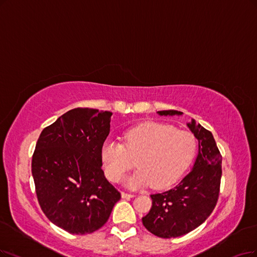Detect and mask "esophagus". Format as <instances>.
<instances>
[{
	"label": "esophagus",
	"mask_w": 257,
	"mask_h": 257,
	"mask_svg": "<svg viewBox=\"0 0 257 257\" xmlns=\"http://www.w3.org/2000/svg\"><path fill=\"white\" fill-rule=\"evenodd\" d=\"M135 195L134 194H128V193H125V192H121V198L123 199H130V198H134Z\"/></svg>",
	"instance_id": "obj_1"
}]
</instances>
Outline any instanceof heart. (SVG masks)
<instances>
[{
  "mask_svg": "<svg viewBox=\"0 0 257 257\" xmlns=\"http://www.w3.org/2000/svg\"><path fill=\"white\" fill-rule=\"evenodd\" d=\"M122 139L123 145L113 140L104 141L100 158L106 176L113 182L120 181L134 166L128 157L136 159L139 169L126 180L130 188L172 185L184 174L196 154L193 135L165 123H141L125 132Z\"/></svg>",
  "mask_w": 257,
  "mask_h": 257,
  "instance_id": "1",
  "label": "heart"
}]
</instances>
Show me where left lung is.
Returning <instances> with one entry per match:
<instances>
[{"instance_id":"8db88e82","label":"left lung","mask_w":257,"mask_h":257,"mask_svg":"<svg viewBox=\"0 0 257 257\" xmlns=\"http://www.w3.org/2000/svg\"><path fill=\"white\" fill-rule=\"evenodd\" d=\"M157 113L161 116L183 114L176 110ZM186 126L198 140L194 166L175 187L151 195L153 206L142 218L146 229L161 238H175L195 230L211 215L219 196L222 158L212 132L193 118Z\"/></svg>"}]
</instances>
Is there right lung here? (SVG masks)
<instances>
[{
    "label": "right lung",
    "instance_id": "1",
    "mask_svg": "<svg viewBox=\"0 0 257 257\" xmlns=\"http://www.w3.org/2000/svg\"><path fill=\"white\" fill-rule=\"evenodd\" d=\"M111 116L109 111L73 109L38 139L32 161L38 201L55 225L71 234L100 229L120 199L101 169Z\"/></svg>",
    "mask_w": 257,
    "mask_h": 257
}]
</instances>
